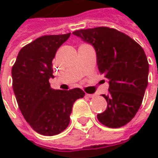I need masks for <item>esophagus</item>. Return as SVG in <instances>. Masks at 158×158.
Wrapping results in <instances>:
<instances>
[{
  "label": "esophagus",
  "instance_id": "esophagus-1",
  "mask_svg": "<svg viewBox=\"0 0 158 158\" xmlns=\"http://www.w3.org/2000/svg\"><path fill=\"white\" fill-rule=\"evenodd\" d=\"M86 96L89 97V98H93V97H95V95H93V94H86Z\"/></svg>",
  "mask_w": 158,
  "mask_h": 158
}]
</instances>
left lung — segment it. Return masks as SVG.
<instances>
[{"mask_svg": "<svg viewBox=\"0 0 158 158\" xmlns=\"http://www.w3.org/2000/svg\"><path fill=\"white\" fill-rule=\"evenodd\" d=\"M73 35L91 44L98 69L109 80L105 111L97 119L109 128L124 126L140 108L148 86L149 63L143 48L127 35L114 28L80 29Z\"/></svg>", "mask_w": 158, "mask_h": 158, "instance_id": "1", "label": "left lung"}]
</instances>
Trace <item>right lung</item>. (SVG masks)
I'll use <instances>...</instances> for the list:
<instances>
[{
	"label": "right lung",
	"instance_id": "obj_1",
	"mask_svg": "<svg viewBox=\"0 0 158 158\" xmlns=\"http://www.w3.org/2000/svg\"><path fill=\"white\" fill-rule=\"evenodd\" d=\"M70 36L39 37L20 50L12 68L13 89L22 116L33 130L43 136H55L69 124L74 102L85 93L79 88L53 89L52 61L57 49Z\"/></svg>",
	"mask_w": 158,
	"mask_h": 158
}]
</instances>
